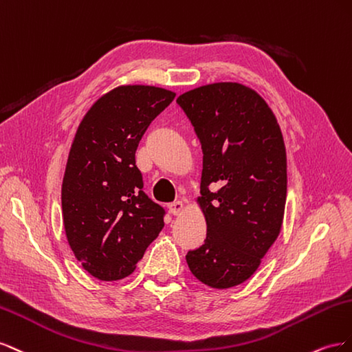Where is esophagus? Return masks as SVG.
Here are the masks:
<instances>
[{"instance_id":"1","label":"esophagus","mask_w":352,"mask_h":352,"mask_svg":"<svg viewBox=\"0 0 352 352\" xmlns=\"http://www.w3.org/2000/svg\"><path fill=\"white\" fill-rule=\"evenodd\" d=\"M168 209H169V212L173 214V215H178L184 209V205H183V202H179V200H177V202L169 204Z\"/></svg>"}]
</instances>
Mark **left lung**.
<instances>
[{
	"instance_id": "8db88e82",
	"label": "left lung",
	"mask_w": 352,
	"mask_h": 352,
	"mask_svg": "<svg viewBox=\"0 0 352 352\" xmlns=\"http://www.w3.org/2000/svg\"><path fill=\"white\" fill-rule=\"evenodd\" d=\"M177 103L204 152L197 204L208 233L202 246L188 250L187 264L202 283L233 287L255 273L282 228L287 192L283 135L265 100L242 84L199 87Z\"/></svg>"
}]
</instances>
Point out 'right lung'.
Masks as SVG:
<instances>
[{
    "instance_id": "right-lung-1",
    "label": "right lung",
    "mask_w": 352,
    "mask_h": 352,
    "mask_svg": "<svg viewBox=\"0 0 352 352\" xmlns=\"http://www.w3.org/2000/svg\"><path fill=\"white\" fill-rule=\"evenodd\" d=\"M175 93L120 85L100 97L79 124L62 184L67 243L103 282L125 278L164 228L165 209L143 192L135 150Z\"/></svg>"
}]
</instances>
